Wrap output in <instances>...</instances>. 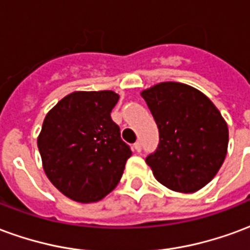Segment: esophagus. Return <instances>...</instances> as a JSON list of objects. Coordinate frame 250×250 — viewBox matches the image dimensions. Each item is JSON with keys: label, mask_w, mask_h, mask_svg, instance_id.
Listing matches in <instances>:
<instances>
[{"label": "esophagus", "mask_w": 250, "mask_h": 250, "mask_svg": "<svg viewBox=\"0 0 250 250\" xmlns=\"http://www.w3.org/2000/svg\"><path fill=\"white\" fill-rule=\"evenodd\" d=\"M134 150H135L136 152L142 151V143H141V142L138 141V142H135V143H134Z\"/></svg>", "instance_id": "1"}]
</instances>
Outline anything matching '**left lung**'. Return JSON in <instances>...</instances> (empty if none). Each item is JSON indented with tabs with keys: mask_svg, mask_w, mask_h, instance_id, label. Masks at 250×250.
Instances as JSON below:
<instances>
[{
	"mask_svg": "<svg viewBox=\"0 0 250 250\" xmlns=\"http://www.w3.org/2000/svg\"><path fill=\"white\" fill-rule=\"evenodd\" d=\"M141 95L159 128L158 148L146 158L154 177L178 193L206 186L228 152L229 130L218 108L182 83H159Z\"/></svg>",
	"mask_w": 250,
	"mask_h": 250,
	"instance_id": "8db88e82",
	"label": "left lung"
}]
</instances>
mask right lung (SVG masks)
I'll return each instance as SVG.
<instances>
[{
	"label": "right lung",
	"instance_id": "add662e5",
	"mask_svg": "<svg viewBox=\"0 0 250 250\" xmlns=\"http://www.w3.org/2000/svg\"><path fill=\"white\" fill-rule=\"evenodd\" d=\"M114 91H76L46 114L37 146L52 185L82 204L109 194L125 171L130 147L120 138L111 111Z\"/></svg>",
	"mask_w": 250,
	"mask_h": 250
}]
</instances>
